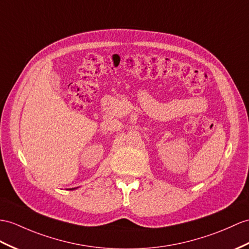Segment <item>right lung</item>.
Instances as JSON below:
<instances>
[{
  "instance_id": "right-lung-1",
  "label": "right lung",
  "mask_w": 249,
  "mask_h": 249,
  "mask_svg": "<svg viewBox=\"0 0 249 249\" xmlns=\"http://www.w3.org/2000/svg\"><path fill=\"white\" fill-rule=\"evenodd\" d=\"M74 189H77V188H71V189H70V190H74Z\"/></svg>"
}]
</instances>
